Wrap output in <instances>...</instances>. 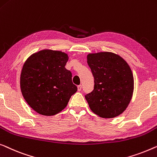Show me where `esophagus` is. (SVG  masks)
<instances>
[{"mask_svg": "<svg viewBox=\"0 0 157 157\" xmlns=\"http://www.w3.org/2000/svg\"><path fill=\"white\" fill-rule=\"evenodd\" d=\"M77 88H78V91H81V88H82V86H81V85H79V86H77Z\"/></svg>", "mask_w": 157, "mask_h": 157, "instance_id": "34e87169", "label": "esophagus"}]
</instances>
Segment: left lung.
<instances>
[{"mask_svg":"<svg viewBox=\"0 0 157 157\" xmlns=\"http://www.w3.org/2000/svg\"><path fill=\"white\" fill-rule=\"evenodd\" d=\"M87 63L94 77V89L85 96L90 110L103 118L122 114L132 97L134 77L125 60L113 52L90 53Z\"/></svg>","mask_w":157,"mask_h":157,"instance_id":"8db88e82","label":"left lung"}]
</instances>
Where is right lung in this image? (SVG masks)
Segmentation results:
<instances>
[{"label":"right lung","mask_w":157,"mask_h":157,"mask_svg":"<svg viewBox=\"0 0 157 157\" xmlns=\"http://www.w3.org/2000/svg\"><path fill=\"white\" fill-rule=\"evenodd\" d=\"M65 52L42 49L29 56L20 74V89L27 103L35 112L52 116L67 107L77 91L71 72L65 68Z\"/></svg>","instance_id":"add662e5"}]
</instances>
